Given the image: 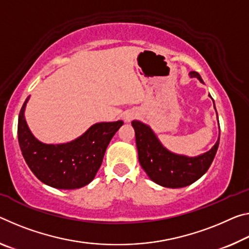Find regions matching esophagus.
<instances>
[{
    "mask_svg": "<svg viewBox=\"0 0 249 249\" xmlns=\"http://www.w3.org/2000/svg\"><path fill=\"white\" fill-rule=\"evenodd\" d=\"M135 116H136L135 110H127V112L124 114V121L125 122H131Z\"/></svg>",
    "mask_w": 249,
    "mask_h": 249,
    "instance_id": "1",
    "label": "esophagus"
}]
</instances>
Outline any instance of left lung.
I'll return each mask as SVG.
<instances>
[{
  "label": "left lung",
  "instance_id": "obj_1",
  "mask_svg": "<svg viewBox=\"0 0 249 249\" xmlns=\"http://www.w3.org/2000/svg\"><path fill=\"white\" fill-rule=\"evenodd\" d=\"M189 76L196 77L204 84V81L197 72H191ZM210 97L212 98L211 95ZM214 108L216 110L215 103ZM132 126L135 131L139 160L142 168L154 183L163 187L180 188L199 179L210 168L219 145L220 129L217 142L208 152L193 157L180 155L168 151L147 124L141 121H133Z\"/></svg>",
  "mask_w": 249,
  "mask_h": 249
}]
</instances>
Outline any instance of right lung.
I'll return each instance as SVG.
<instances>
[{"label": "right lung", "mask_w": 249, "mask_h": 249, "mask_svg": "<svg viewBox=\"0 0 249 249\" xmlns=\"http://www.w3.org/2000/svg\"><path fill=\"white\" fill-rule=\"evenodd\" d=\"M30 96L18 115V139L26 164L37 178L57 189H76L89 184L100 169L106 148L123 121L101 122L68 143L46 144L31 132L25 120Z\"/></svg>", "instance_id": "add662e5"}]
</instances>
